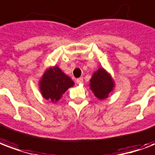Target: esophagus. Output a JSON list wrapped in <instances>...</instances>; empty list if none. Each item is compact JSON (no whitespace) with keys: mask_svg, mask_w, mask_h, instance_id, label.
I'll list each match as a JSON object with an SVG mask.
<instances>
[{"mask_svg":"<svg viewBox=\"0 0 155 155\" xmlns=\"http://www.w3.org/2000/svg\"><path fill=\"white\" fill-rule=\"evenodd\" d=\"M83 78H78L77 80H76V83L78 84H81L83 83Z\"/></svg>","mask_w":155,"mask_h":155,"instance_id":"34e87169","label":"esophagus"}]
</instances>
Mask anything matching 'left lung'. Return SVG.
Segmentation results:
<instances>
[{
	"mask_svg": "<svg viewBox=\"0 0 155 155\" xmlns=\"http://www.w3.org/2000/svg\"><path fill=\"white\" fill-rule=\"evenodd\" d=\"M114 87L115 82L112 75L103 67H99L94 72L89 80V89L92 90L95 97L100 100L108 98L109 94L113 93Z\"/></svg>",
	"mask_w": 155,
	"mask_h": 155,
	"instance_id": "8db88e82",
	"label": "left lung"
}]
</instances>
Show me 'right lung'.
<instances>
[{
  "instance_id": "obj_1",
  "label": "right lung",
  "mask_w": 155,
  "mask_h": 155,
  "mask_svg": "<svg viewBox=\"0 0 155 155\" xmlns=\"http://www.w3.org/2000/svg\"><path fill=\"white\" fill-rule=\"evenodd\" d=\"M74 81L57 66L46 70L38 81V87L43 98L51 103L60 100L66 90L74 86Z\"/></svg>"
}]
</instances>
